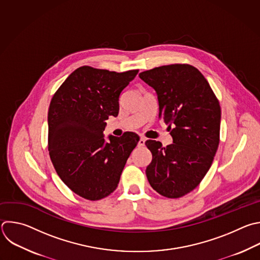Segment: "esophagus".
Wrapping results in <instances>:
<instances>
[{"mask_svg":"<svg viewBox=\"0 0 260 260\" xmlns=\"http://www.w3.org/2000/svg\"><path fill=\"white\" fill-rule=\"evenodd\" d=\"M145 142H146V140H145V138H143V137H141V138H140V140H139V143H138V146H139V147H143V146H145Z\"/></svg>","mask_w":260,"mask_h":260,"instance_id":"esophagus-1","label":"esophagus"}]
</instances>
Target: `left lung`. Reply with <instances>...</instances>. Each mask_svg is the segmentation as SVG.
Masks as SVG:
<instances>
[{"label": "left lung", "instance_id": "left-lung-1", "mask_svg": "<svg viewBox=\"0 0 260 260\" xmlns=\"http://www.w3.org/2000/svg\"><path fill=\"white\" fill-rule=\"evenodd\" d=\"M139 76L156 91L159 117L168 124L174 140L166 147L146 141L152 153L147 179L160 195L183 197L201 183L214 159L219 144V102L203 74L189 64L163 65Z\"/></svg>", "mask_w": 260, "mask_h": 260}]
</instances>
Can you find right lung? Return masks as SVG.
<instances>
[{
	"mask_svg": "<svg viewBox=\"0 0 260 260\" xmlns=\"http://www.w3.org/2000/svg\"><path fill=\"white\" fill-rule=\"evenodd\" d=\"M139 70L115 72L81 66L54 94L48 112V149L62 182L76 195L91 201L109 196L139 136L103 132L109 116H117L119 95Z\"/></svg>",
	"mask_w": 260,
	"mask_h": 260,
	"instance_id": "add662e5",
	"label": "right lung"
}]
</instances>
